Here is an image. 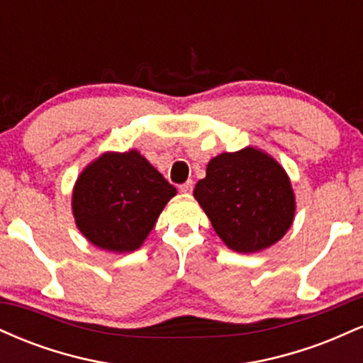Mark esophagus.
<instances>
[{
	"instance_id": "obj_1",
	"label": "esophagus",
	"mask_w": 363,
	"mask_h": 363,
	"mask_svg": "<svg viewBox=\"0 0 363 363\" xmlns=\"http://www.w3.org/2000/svg\"><path fill=\"white\" fill-rule=\"evenodd\" d=\"M193 187H194V182L187 181V182H184V184L179 186V191H181L182 194H191V193H193Z\"/></svg>"
}]
</instances>
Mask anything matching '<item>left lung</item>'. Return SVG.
I'll return each instance as SVG.
<instances>
[{
  "label": "left lung",
  "mask_w": 363,
  "mask_h": 363,
  "mask_svg": "<svg viewBox=\"0 0 363 363\" xmlns=\"http://www.w3.org/2000/svg\"><path fill=\"white\" fill-rule=\"evenodd\" d=\"M216 235L228 249L251 254L272 247L295 218V193L289 174L256 147L220 153L194 187Z\"/></svg>",
  "instance_id": "left-lung-1"
}]
</instances>
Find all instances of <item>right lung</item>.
Returning <instances> with one entry per match:
<instances>
[{
	"instance_id": "obj_1",
	"label": "right lung",
	"mask_w": 363,
	"mask_h": 363,
	"mask_svg": "<svg viewBox=\"0 0 363 363\" xmlns=\"http://www.w3.org/2000/svg\"><path fill=\"white\" fill-rule=\"evenodd\" d=\"M177 194L138 150L104 152L82 170L72 211L82 235L109 252H133Z\"/></svg>"
}]
</instances>
